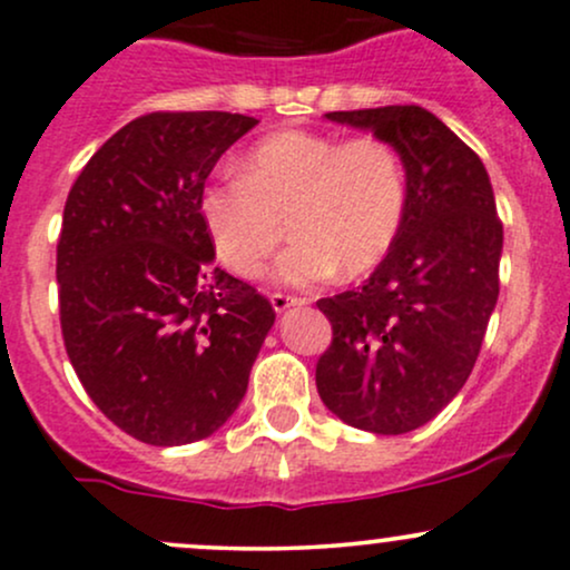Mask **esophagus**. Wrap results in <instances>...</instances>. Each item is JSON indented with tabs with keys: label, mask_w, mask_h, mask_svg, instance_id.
Masks as SVG:
<instances>
[{
	"label": "esophagus",
	"mask_w": 570,
	"mask_h": 570,
	"mask_svg": "<svg viewBox=\"0 0 570 570\" xmlns=\"http://www.w3.org/2000/svg\"><path fill=\"white\" fill-rule=\"evenodd\" d=\"M269 303H273L275 314H284L286 308H295V305H305L303 297H289V295H281V292H275V295H269Z\"/></svg>",
	"instance_id": "esophagus-1"
}]
</instances>
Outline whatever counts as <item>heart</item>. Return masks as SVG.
<instances>
[{
	"label": "heart",
	"instance_id": "heart-1",
	"mask_svg": "<svg viewBox=\"0 0 570 570\" xmlns=\"http://www.w3.org/2000/svg\"><path fill=\"white\" fill-rule=\"evenodd\" d=\"M199 209L218 259L243 278L265 273L289 220L297 239L275 278L311 286L338 267L352 278L385 259L406 215V171L376 136L281 130L248 149L239 177L207 185Z\"/></svg>",
	"mask_w": 570,
	"mask_h": 570
}]
</instances>
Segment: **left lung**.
Wrapping results in <instances>:
<instances>
[{"mask_svg": "<svg viewBox=\"0 0 570 570\" xmlns=\"http://www.w3.org/2000/svg\"><path fill=\"white\" fill-rule=\"evenodd\" d=\"M325 117L393 144L406 215L363 286L316 303L333 325L316 391L350 426L406 434L451 404L481 352L500 295L494 190L483 160L421 106Z\"/></svg>", "mask_w": 570, "mask_h": 570, "instance_id": "1", "label": "left lung"}]
</instances>
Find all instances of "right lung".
<instances>
[{"label":"right lung","instance_id":"obj_1","mask_svg":"<svg viewBox=\"0 0 570 570\" xmlns=\"http://www.w3.org/2000/svg\"><path fill=\"white\" fill-rule=\"evenodd\" d=\"M256 122L144 114L89 158L65 202V350L98 410L147 445H188L224 426L275 322L267 297L213 267L199 209L213 166Z\"/></svg>","mask_w":570,"mask_h":570}]
</instances>
